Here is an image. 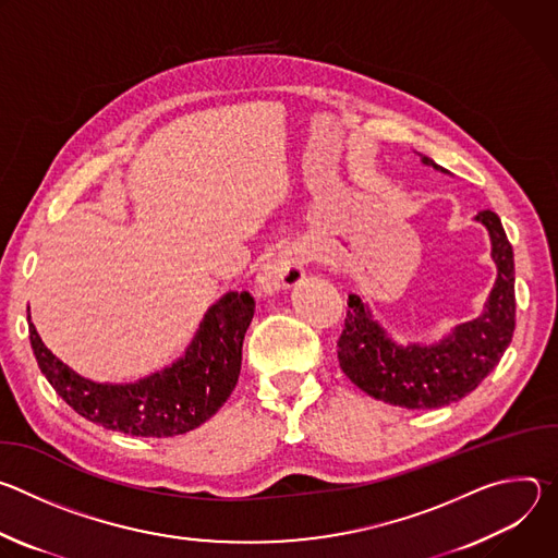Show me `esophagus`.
Segmentation results:
<instances>
[{
    "mask_svg": "<svg viewBox=\"0 0 558 558\" xmlns=\"http://www.w3.org/2000/svg\"><path fill=\"white\" fill-rule=\"evenodd\" d=\"M304 271V254L298 247H287L278 252L271 260H267L258 274V289L263 293H276L280 289H291L302 282Z\"/></svg>",
    "mask_w": 558,
    "mask_h": 558,
    "instance_id": "1",
    "label": "esophagus"
}]
</instances>
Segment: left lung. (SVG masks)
<instances>
[{
    "label": "left lung",
    "mask_w": 558,
    "mask_h": 558,
    "mask_svg": "<svg viewBox=\"0 0 558 558\" xmlns=\"http://www.w3.org/2000/svg\"><path fill=\"white\" fill-rule=\"evenodd\" d=\"M422 163L446 172L433 158ZM493 241L497 282L480 317L454 327L437 344H395L360 295H349V311L338 340L344 375L375 400L402 409H439L472 392L499 364L514 333V254L501 218L486 209L476 214Z\"/></svg>",
    "instance_id": "8db88e82"
}]
</instances>
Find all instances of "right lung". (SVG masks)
I'll list each match as a JSON object with an SVG mask.
<instances>
[{
    "instance_id": "add662e5",
    "label": "right lung",
    "mask_w": 558,
    "mask_h": 558,
    "mask_svg": "<svg viewBox=\"0 0 558 558\" xmlns=\"http://www.w3.org/2000/svg\"><path fill=\"white\" fill-rule=\"evenodd\" d=\"M254 306L247 291L225 293L205 313L185 355L134 384H99L74 373L41 342L33 323L31 347L57 395L82 417L134 437H174L216 415L235 388Z\"/></svg>"
}]
</instances>
